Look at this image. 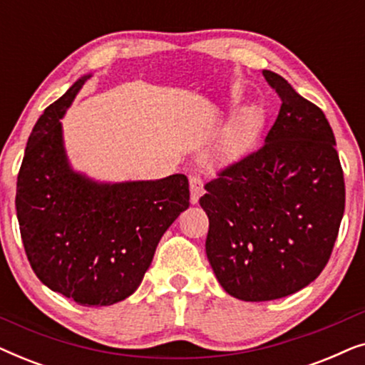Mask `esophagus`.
<instances>
[{
    "instance_id": "34e87169",
    "label": "esophagus",
    "mask_w": 365,
    "mask_h": 365,
    "mask_svg": "<svg viewBox=\"0 0 365 365\" xmlns=\"http://www.w3.org/2000/svg\"><path fill=\"white\" fill-rule=\"evenodd\" d=\"M202 179L199 174H189V187H191V202L196 204L204 191Z\"/></svg>"
}]
</instances>
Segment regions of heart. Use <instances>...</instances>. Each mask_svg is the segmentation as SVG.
<instances>
[{"label":"heart","instance_id":"heart-1","mask_svg":"<svg viewBox=\"0 0 365 365\" xmlns=\"http://www.w3.org/2000/svg\"><path fill=\"white\" fill-rule=\"evenodd\" d=\"M249 129H251V118L242 116L237 118L236 121L231 124V128L227 129L226 136H224V144L231 146V144H236L239 139H241L244 134H246Z\"/></svg>","mask_w":365,"mask_h":365}]
</instances>
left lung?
Returning <instances> with one entry per match:
<instances>
[{
    "label": "left lung",
    "mask_w": 365,
    "mask_h": 365,
    "mask_svg": "<svg viewBox=\"0 0 365 365\" xmlns=\"http://www.w3.org/2000/svg\"><path fill=\"white\" fill-rule=\"evenodd\" d=\"M262 74L282 101L276 123L257 151L219 169L199 199L209 264L224 291L247 302L311 284L329 262L346 206L326 114L282 76Z\"/></svg>",
    "instance_id": "1"
}]
</instances>
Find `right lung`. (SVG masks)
<instances>
[{
  "instance_id": "obj_1",
  "label": "right lung",
  "mask_w": 365,
  "mask_h": 365,
  "mask_svg": "<svg viewBox=\"0 0 365 365\" xmlns=\"http://www.w3.org/2000/svg\"><path fill=\"white\" fill-rule=\"evenodd\" d=\"M79 79L44 109L18 173L16 214L24 252L51 291L79 306H111L136 291L159 239L189 207L184 174L98 184L69 168L61 123Z\"/></svg>"
}]
</instances>
